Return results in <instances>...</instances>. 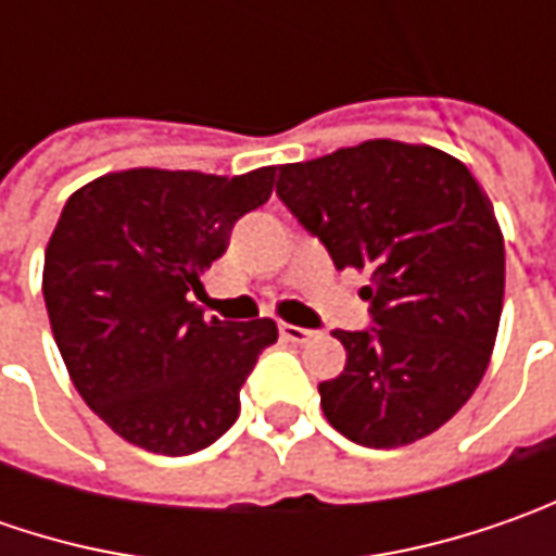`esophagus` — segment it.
Listing matches in <instances>:
<instances>
[{
	"mask_svg": "<svg viewBox=\"0 0 556 556\" xmlns=\"http://www.w3.org/2000/svg\"><path fill=\"white\" fill-rule=\"evenodd\" d=\"M278 333H281V340H288V343H306L312 331L300 328V325H288V321H281V325H278Z\"/></svg>",
	"mask_w": 556,
	"mask_h": 556,
	"instance_id": "1",
	"label": "esophagus"
}]
</instances>
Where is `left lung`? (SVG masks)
Masks as SVG:
<instances>
[{
    "label": "left lung",
    "instance_id": "8db88e82",
    "mask_svg": "<svg viewBox=\"0 0 556 556\" xmlns=\"http://www.w3.org/2000/svg\"><path fill=\"white\" fill-rule=\"evenodd\" d=\"M278 198L328 247L365 268L377 328L333 331L346 368L318 383L333 430L399 448L439 430L480 387L504 303V238L470 169L430 144L371 139L285 163Z\"/></svg>",
    "mask_w": 556,
    "mask_h": 556
}]
</instances>
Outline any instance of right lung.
<instances>
[{
  "mask_svg": "<svg viewBox=\"0 0 556 556\" xmlns=\"http://www.w3.org/2000/svg\"><path fill=\"white\" fill-rule=\"evenodd\" d=\"M271 182L275 166L231 179L141 166L83 185L61 210L42 268L54 343L86 405L144 452L213 445L278 340L271 318L219 321L191 303Z\"/></svg>",
  "mask_w": 556,
  "mask_h": 556,
  "instance_id": "add662e5",
  "label": "right lung"
}]
</instances>
